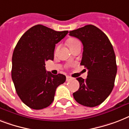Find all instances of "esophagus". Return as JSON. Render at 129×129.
I'll list each match as a JSON object with an SVG mask.
<instances>
[{
    "instance_id": "esophagus-1",
    "label": "esophagus",
    "mask_w": 129,
    "mask_h": 129,
    "mask_svg": "<svg viewBox=\"0 0 129 129\" xmlns=\"http://www.w3.org/2000/svg\"><path fill=\"white\" fill-rule=\"evenodd\" d=\"M71 80H73V78L70 76H66V81H71Z\"/></svg>"
}]
</instances>
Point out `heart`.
Returning a JSON list of instances; mask_svg holds the SVG:
<instances>
[{"label": "heart", "mask_w": 129, "mask_h": 129, "mask_svg": "<svg viewBox=\"0 0 129 129\" xmlns=\"http://www.w3.org/2000/svg\"><path fill=\"white\" fill-rule=\"evenodd\" d=\"M77 43H79V40H77V39H75V38H72L68 41V45L70 47L74 46L75 44H77Z\"/></svg>", "instance_id": "obj_1"}]
</instances>
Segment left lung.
Returning <instances> with one entry per match:
<instances>
[{"label":"left lung","mask_w":129,"mask_h":129,"mask_svg":"<svg viewBox=\"0 0 129 129\" xmlns=\"http://www.w3.org/2000/svg\"><path fill=\"white\" fill-rule=\"evenodd\" d=\"M70 35L82 42L80 64L88 70L86 79L77 78L79 88L73 93L74 99L83 106H97L113 89L117 67L113 46L106 34L91 24L70 31Z\"/></svg>","instance_id":"1"}]
</instances>
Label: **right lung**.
<instances>
[{"mask_svg": "<svg viewBox=\"0 0 129 129\" xmlns=\"http://www.w3.org/2000/svg\"><path fill=\"white\" fill-rule=\"evenodd\" d=\"M43 25L30 28L22 36L12 54V79L18 97L33 109L52 104L55 90L66 81L64 75L46 70V61L54 59L55 44L68 34Z\"/></svg>", "mask_w": 129, "mask_h": 129, "instance_id": "add662e5", "label": "right lung"}]
</instances>
